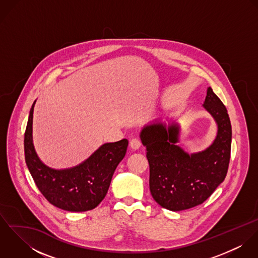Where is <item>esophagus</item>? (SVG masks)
<instances>
[{
    "mask_svg": "<svg viewBox=\"0 0 258 258\" xmlns=\"http://www.w3.org/2000/svg\"><path fill=\"white\" fill-rule=\"evenodd\" d=\"M130 147L134 149V150L139 149V148L141 147V140L139 138H133L130 141Z\"/></svg>",
    "mask_w": 258,
    "mask_h": 258,
    "instance_id": "34e87169",
    "label": "esophagus"
}]
</instances>
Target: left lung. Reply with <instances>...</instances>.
<instances>
[{
    "label": "left lung",
    "instance_id": "1",
    "mask_svg": "<svg viewBox=\"0 0 258 258\" xmlns=\"http://www.w3.org/2000/svg\"><path fill=\"white\" fill-rule=\"evenodd\" d=\"M215 119L218 133L206 150L188 155L179 142L180 126L157 122L145 126L140 138L150 166V191L162 207L173 212L203 204L225 179L231 147L227 110L211 87L203 104Z\"/></svg>",
    "mask_w": 258,
    "mask_h": 258
}]
</instances>
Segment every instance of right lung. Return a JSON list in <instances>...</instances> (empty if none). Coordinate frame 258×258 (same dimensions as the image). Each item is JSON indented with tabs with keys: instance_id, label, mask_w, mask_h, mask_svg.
<instances>
[{
	"instance_id": "obj_1",
	"label": "right lung",
	"mask_w": 258,
	"mask_h": 258,
	"mask_svg": "<svg viewBox=\"0 0 258 258\" xmlns=\"http://www.w3.org/2000/svg\"><path fill=\"white\" fill-rule=\"evenodd\" d=\"M32 105L25 132V158L29 171L43 197L54 207L69 212H86L95 209L105 198L112 176L123 160L128 140L106 143L88 159L71 169L54 170L37 157L33 143Z\"/></svg>"
}]
</instances>
